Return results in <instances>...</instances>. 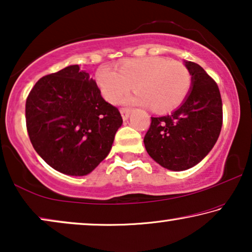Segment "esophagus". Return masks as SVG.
<instances>
[{"label": "esophagus", "instance_id": "1", "mask_svg": "<svg viewBox=\"0 0 252 252\" xmlns=\"http://www.w3.org/2000/svg\"><path fill=\"white\" fill-rule=\"evenodd\" d=\"M120 113H122V117L124 120H127L129 117V113H130V110L129 109H126V108H123L120 109Z\"/></svg>", "mask_w": 252, "mask_h": 252}]
</instances>
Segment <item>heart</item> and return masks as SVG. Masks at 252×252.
Returning a JSON list of instances; mask_svg holds the SVG:
<instances>
[{"instance_id": "heart-1", "label": "heart", "mask_w": 252, "mask_h": 252, "mask_svg": "<svg viewBox=\"0 0 252 252\" xmlns=\"http://www.w3.org/2000/svg\"><path fill=\"white\" fill-rule=\"evenodd\" d=\"M96 82L106 101L116 104L130 92L137 95L126 102L149 105L166 112L181 104L191 87V74L180 62L163 57H144L123 62L119 73L109 66L96 72Z\"/></svg>"}]
</instances>
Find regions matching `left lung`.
I'll list each match as a JSON object with an SVG mask.
<instances>
[{
    "mask_svg": "<svg viewBox=\"0 0 252 252\" xmlns=\"http://www.w3.org/2000/svg\"><path fill=\"white\" fill-rule=\"evenodd\" d=\"M191 74L187 97L171 115L151 117L144 147L167 170L185 171L198 164L218 140L222 102L216 81L194 62H185Z\"/></svg>",
    "mask_w": 252,
    "mask_h": 252,
    "instance_id": "8db88e82",
    "label": "left lung"
}]
</instances>
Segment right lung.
<instances>
[{
	"label": "right lung",
	"instance_id": "obj_1",
	"mask_svg": "<svg viewBox=\"0 0 252 252\" xmlns=\"http://www.w3.org/2000/svg\"><path fill=\"white\" fill-rule=\"evenodd\" d=\"M26 127L32 146L61 173L82 177L111 150L123 124L119 110L105 102L95 80L79 65L44 75L26 99Z\"/></svg>",
	"mask_w": 252,
	"mask_h": 252
}]
</instances>
